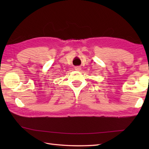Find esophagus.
<instances>
[{"label": "esophagus", "mask_w": 149, "mask_h": 149, "mask_svg": "<svg viewBox=\"0 0 149 149\" xmlns=\"http://www.w3.org/2000/svg\"><path fill=\"white\" fill-rule=\"evenodd\" d=\"M75 69L76 70L79 71V70H81V66H75Z\"/></svg>", "instance_id": "obj_1"}]
</instances>
